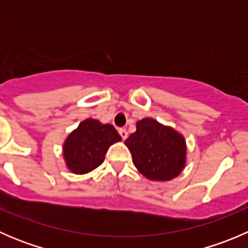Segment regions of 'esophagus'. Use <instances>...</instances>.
Here are the masks:
<instances>
[{
  "mask_svg": "<svg viewBox=\"0 0 248 248\" xmlns=\"http://www.w3.org/2000/svg\"><path fill=\"white\" fill-rule=\"evenodd\" d=\"M119 133H120V136H121V138L122 139H126L127 137H128V132L126 131V129H124V128H120L119 129Z\"/></svg>",
  "mask_w": 248,
  "mask_h": 248,
  "instance_id": "esophagus-1",
  "label": "esophagus"
}]
</instances>
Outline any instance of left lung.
Returning <instances> with one entry per match:
<instances>
[{"instance_id":"left-lung-1","label":"left lung","mask_w":248,"mask_h":248,"mask_svg":"<svg viewBox=\"0 0 248 248\" xmlns=\"http://www.w3.org/2000/svg\"><path fill=\"white\" fill-rule=\"evenodd\" d=\"M124 144L140 174L154 181H169L186 166V140L182 134L154 119L137 122V131Z\"/></svg>"}]
</instances>
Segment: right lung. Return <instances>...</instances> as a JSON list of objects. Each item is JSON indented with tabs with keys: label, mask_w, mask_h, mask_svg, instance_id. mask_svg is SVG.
<instances>
[{
	"label": "right lung",
	"mask_w": 248,
	"mask_h": 248,
	"mask_svg": "<svg viewBox=\"0 0 248 248\" xmlns=\"http://www.w3.org/2000/svg\"><path fill=\"white\" fill-rule=\"evenodd\" d=\"M121 141L114 126L86 119L63 142V157L67 168L74 174H86L104 162L107 151L114 142Z\"/></svg>",
	"instance_id": "1"
}]
</instances>
